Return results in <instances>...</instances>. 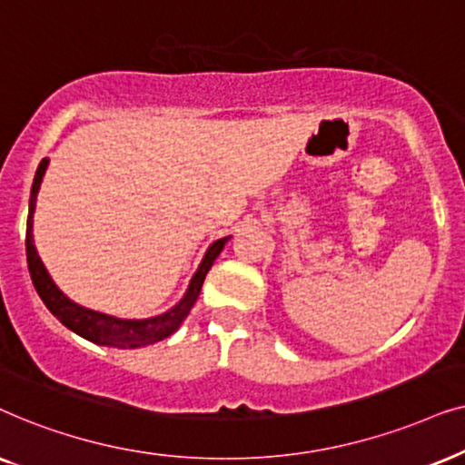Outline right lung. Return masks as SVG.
<instances>
[{"instance_id":"right-lung-1","label":"right lung","mask_w":465,"mask_h":465,"mask_svg":"<svg viewBox=\"0 0 465 465\" xmlns=\"http://www.w3.org/2000/svg\"><path fill=\"white\" fill-rule=\"evenodd\" d=\"M48 168V159H42L38 170H35L34 184H31V197H29V216H27V236H25V249H27V265L31 281H34V287L38 291L48 311H51L54 317H57L61 323H64L67 330H72L78 336L95 344H106V346H116V349H140V346H148L159 342V340L168 338L174 333L191 308L200 297L203 278H206L208 270L213 268L214 259L219 257L223 246L227 244V238L216 240V242L210 244V249L203 255L200 268L191 278L189 289L184 297L174 308H170L168 312L159 314V317L151 319H116L110 317V314H102L95 311H89V308L78 306L76 302H72L70 297H65L64 291H61L57 284L53 282L51 274H48L45 263L35 251L34 244V210H35V200H38V191L42 184V176Z\"/></svg>"}]
</instances>
